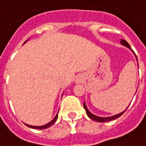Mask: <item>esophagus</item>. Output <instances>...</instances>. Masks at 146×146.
I'll use <instances>...</instances> for the list:
<instances>
[{"label":"esophagus","mask_w":146,"mask_h":146,"mask_svg":"<svg viewBox=\"0 0 146 146\" xmlns=\"http://www.w3.org/2000/svg\"><path fill=\"white\" fill-rule=\"evenodd\" d=\"M84 80V78L82 76H78L76 78V83H82Z\"/></svg>","instance_id":"esophagus-1"}]
</instances>
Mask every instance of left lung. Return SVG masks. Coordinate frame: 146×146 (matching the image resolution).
<instances>
[{
    "label": "left lung",
    "instance_id": "obj_1",
    "mask_svg": "<svg viewBox=\"0 0 146 146\" xmlns=\"http://www.w3.org/2000/svg\"><path fill=\"white\" fill-rule=\"evenodd\" d=\"M120 43L123 46H125V47H127L129 49H131V47H130V45L128 44V42L126 41V40H124V39H121V41H120ZM135 56H136V54H134ZM137 58V56H136ZM83 106H84V108H85V110H86V112L87 114V115H88L90 118L91 119H93L94 121H97V122H107V121H111V120H113V119H115L119 118V116H121L123 113H124V111L127 110V108L122 111V112H120L119 114H117V115H113V116H110V117H100V116H97V115H94L92 114L90 111L88 110V108H86V103H84L83 104Z\"/></svg>",
    "mask_w": 146,
    "mask_h": 146
}]
</instances>
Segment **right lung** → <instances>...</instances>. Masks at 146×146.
I'll return each mask as SVG.
<instances>
[{
	"mask_svg": "<svg viewBox=\"0 0 146 146\" xmlns=\"http://www.w3.org/2000/svg\"><path fill=\"white\" fill-rule=\"evenodd\" d=\"M27 42V41H26ZM25 42V43H26ZM58 118V113L56 114V115L55 116V118L53 119L51 121V122H49V123H48L47 124H45V125H43V126H32V125H29V124H26L27 127H29V128H35V129H44V128H49L51 125H52L53 123H55L56 121V119H57Z\"/></svg>",
	"mask_w": 146,
	"mask_h": 146,
	"instance_id": "1",
	"label": "right lung"
}]
</instances>
